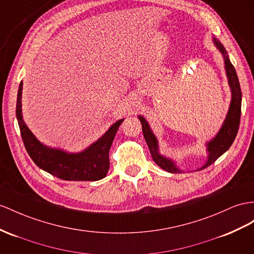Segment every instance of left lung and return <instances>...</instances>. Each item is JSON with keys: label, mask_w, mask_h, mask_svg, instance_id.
I'll return each instance as SVG.
<instances>
[{"label": "left lung", "mask_w": 254, "mask_h": 254, "mask_svg": "<svg viewBox=\"0 0 254 254\" xmlns=\"http://www.w3.org/2000/svg\"><path fill=\"white\" fill-rule=\"evenodd\" d=\"M212 42L214 46L220 51L224 59V66H225V73L227 80H229V86L231 89L232 99L231 104L229 107V112L225 117V120L223 122L222 127H220L219 132L214 136L212 139L206 142V150L208 152V157L205 162V164L199 167L197 171L204 170V168L211 165L214 161L220 158L224 152L229 150L232 146L234 139H235L239 122H240V114H242V90H240V84L238 77L236 74V70L234 68L233 64L230 61L229 55H227L224 46L221 42L216 37H212ZM138 119L142 126V133H144V137L150 150L151 157L153 161L157 163L162 170H164L168 173H181L183 171L177 167L176 163L170 159L166 158L165 155H162L159 151V142L155 135L151 131L150 127H149L147 120L144 117L138 116Z\"/></svg>", "instance_id": "left-lung-1"}]
</instances>
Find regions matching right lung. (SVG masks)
Wrapping results in <instances>:
<instances>
[{
	"mask_svg": "<svg viewBox=\"0 0 254 254\" xmlns=\"http://www.w3.org/2000/svg\"><path fill=\"white\" fill-rule=\"evenodd\" d=\"M22 86L21 81L18 89L16 117L24 147L34 163L43 171L63 180L96 181L105 177L109 168V149L125 119L115 122L105 134L80 152L70 153L59 148H51L42 144L25 125L21 108Z\"/></svg>",
	"mask_w": 254,
	"mask_h": 254,
	"instance_id": "1",
	"label": "right lung"
}]
</instances>
